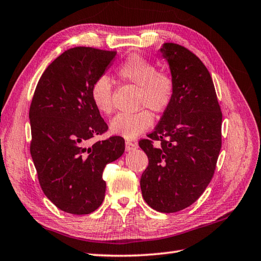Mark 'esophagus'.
<instances>
[{"instance_id":"34e87169","label":"esophagus","mask_w":261,"mask_h":261,"mask_svg":"<svg viewBox=\"0 0 261 261\" xmlns=\"http://www.w3.org/2000/svg\"><path fill=\"white\" fill-rule=\"evenodd\" d=\"M138 148V145L135 142H131V141H125V150L126 151H131V150H135V149Z\"/></svg>"}]
</instances>
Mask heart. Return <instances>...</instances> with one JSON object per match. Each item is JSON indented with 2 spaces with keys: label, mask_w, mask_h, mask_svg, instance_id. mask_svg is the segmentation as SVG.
Here are the masks:
<instances>
[{
  "label": "heart",
  "mask_w": 261,
  "mask_h": 261,
  "mask_svg": "<svg viewBox=\"0 0 261 261\" xmlns=\"http://www.w3.org/2000/svg\"><path fill=\"white\" fill-rule=\"evenodd\" d=\"M116 74L127 84L138 87V108H148L153 113L166 112L173 102L175 80L167 70H159L150 60L141 55H131L122 63ZM112 82L108 76L97 79L91 88V97L98 112L110 115L113 112ZM152 125V115L148 110L135 114H119L111 121L113 135L134 140Z\"/></svg>",
  "instance_id": "obj_1"
}]
</instances>
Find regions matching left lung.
Here are the masks:
<instances>
[{"instance_id":"1","label":"left lung","mask_w":261,"mask_h":261,"mask_svg":"<svg viewBox=\"0 0 261 261\" xmlns=\"http://www.w3.org/2000/svg\"><path fill=\"white\" fill-rule=\"evenodd\" d=\"M160 53L175 80V94L148 139L139 141L149 159L140 186L149 206L174 213L195 202L212 179L222 146V112L201 59L171 42Z\"/></svg>"}]
</instances>
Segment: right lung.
<instances>
[{
    "instance_id": "obj_1",
    "label": "right lung",
    "mask_w": 261,
    "mask_h": 261,
    "mask_svg": "<svg viewBox=\"0 0 261 261\" xmlns=\"http://www.w3.org/2000/svg\"><path fill=\"white\" fill-rule=\"evenodd\" d=\"M115 55L91 47L68 49L43 71L32 97L30 152L38 179L45 195L70 214L99 207L107 188L105 166L124 152L121 137L88 146V140L108 130L91 88Z\"/></svg>"
}]
</instances>
